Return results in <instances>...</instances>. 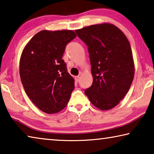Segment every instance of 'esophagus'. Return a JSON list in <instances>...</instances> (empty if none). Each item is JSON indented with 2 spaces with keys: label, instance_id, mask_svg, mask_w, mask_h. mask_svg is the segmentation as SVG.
Instances as JSON below:
<instances>
[{
  "label": "esophagus",
  "instance_id": "obj_1",
  "mask_svg": "<svg viewBox=\"0 0 154 154\" xmlns=\"http://www.w3.org/2000/svg\"><path fill=\"white\" fill-rule=\"evenodd\" d=\"M75 81H76L77 82H79V79H80V77L79 76H76L75 77Z\"/></svg>",
  "mask_w": 154,
  "mask_h": 154
}]
</instances>
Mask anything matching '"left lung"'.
Returning <instances> with one entry per match:
<instances>
[{"instance_id":"left-lung-1","label":"left lung","mask_w":154,"mask_h":154,"mask_svg":"<svg viewBox=\"0 0 154 154\" xmlns=\"http://www.w3.org/2000/svg\"><path fill=\"white\" fill-rule=\"evenodd\" d=\"M88 45L93 83L85 90L94 106L102 111L113 109L128 92L134 75L130 43L122 31L109 23L75 30Z\"/></svg>"}]
</instances>
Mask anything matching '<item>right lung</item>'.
<instances>
[{
    "mask_svg": "<svg viewBox=\"0 0 154 154\" xmlns=\"http://www.w3.org/2000/svg\"><path fill=\"white\" fill-rule=\"evenodd\" d=\"M72 30H41L23 49L20 75L23 87L36 106L48 114L66 107L75 88L62 56L67 43L76 37Z\"/></svg>",
    "mask_w": 154,
    "mask_h": 154,
    "instance_id": "obj_1",
    "label": "right lung"
}]
</instances>
